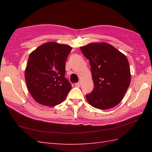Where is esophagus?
Returning <instances> with one entry per match:
<instances>
[{"instance_id": "1", "label": "esophagus", "mask_w": 152, "mask_h": 152, "mask_svg": "<svg viewBox=\"0 0 152 152\" xmlns=\"http://www.w3.org/2000/svg\"><path fill=\"white\" fill-rule=\"evenodd\" d=\"M75 86H76V87H78V88H80V87L81 86V83H80V82L76 83H75Z\"/></svg>"}]
</instances>
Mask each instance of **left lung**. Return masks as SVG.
<instances>
[{
	"mask_svg": "<svg viewBox=\"0 0 152 152\" xmlns=\"http://www.w3.org/2000/svg\"><path fill=\"white\" fill-rule=\"evenodd\" d=\"M80 50L89 61L94 83L92 92L86 95L88 102L101 110L114 107L124 98L131 82L127 57L105 42L91 43Z\"/></svg>",
	"mask_w": 152,
	"mask_h": 152,
	"instance_id": "left-lung-1",
	"label": "left lung"
}]
</instances>
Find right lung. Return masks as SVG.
Wrapping results in <instances>:
<instances>
[{
  "mask_svg": "<svg viewBox=\"0 0 152 152\" xmlns=\"http://www.w3.org/2000/svg\"><path fill=\"white\" fill-rule=\"evenodd\" d=\"M72 48L54 42L45 43L28 57L25 81L39 104L53 106L65 100L72 86L65 75V63Z\"/></svg>",
  "mask_w": 152,
  "mask_h": 152,
  "instance_id": "right-lung-1",
  "label": "right lung"
}]
</instances>
